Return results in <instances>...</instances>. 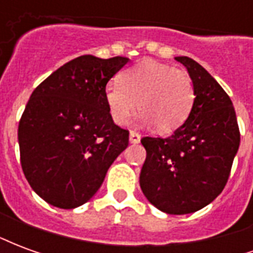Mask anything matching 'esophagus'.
<instances>
[{
	"instance_id": "esophagus-1",
	"label": "esophagus",
	"mask_w": 253,
	"mask_h": 253,
	"mask_svg": "<svg viewBox=\"0 0 253 253\" xmlns=\"http://www.w3.org/2000/svg\"><path fill=\"white\" fill-rule=\"evenodd\" d=\"M139 141H141V135H139V132L131 130V131H130V142L138 143Z\"/></svg>"
}]
</instances>
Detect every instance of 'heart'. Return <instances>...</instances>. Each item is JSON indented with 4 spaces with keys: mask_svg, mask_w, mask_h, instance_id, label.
Returning <instances> with one entry per match:
<instances>
[{
    "mask_svg": "<svg viewBox=\"0 0 253 253\" xmlns=\"http://www.w3.org/2000/svg\"><path fill=\"white\" fill-rule=\"evenodd\" d=\"M194 81L186 70L156 61H143L105 86V104L114 123L123 126L138 108L141 119L161 132L184 125L195 104Z\"/></svg>",
    "mask_w": 253,
    "mask_h": 253,
    "instance_id": "1",
    "label": "heart"
}]
</instances>
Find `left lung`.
Returning <instances> with one entry per match:
<instances>
[{
	"label": "left lung",
	"instance_id": "1",
	"mask_svg": "<svg viewBox=\"0 0 253 253\" xmlns=\"http://www.w3.org/2000/svg\"><path fill=\"white\" fill-rule=\"evenodd\" d=\"M183 63L195 86L190 118L170 137H143L146 149L139 184L143 195L167 214L198 211L228 183L240 130L228 93L205 67L188 57Z\"/></svg>",
	"mask_w": 253,
	"mask_h": 253
}]
</instances>
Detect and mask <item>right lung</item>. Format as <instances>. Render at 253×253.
Instances as JSON below:
<instances>
[{"mask_svg": "<svg viewBox=\"0 0 253 253\" xmlns=\"http://www.w3.org/2000/svg\"><path fill=\"white\" fill-rule=\"evenodd\" d=\"M128 62L81 55L39 84L19 122L20 163L32 190L61 209L88 202L116 157L128 130L116 126L105 86Z\"/></svg>", "mask_w": 253, "mask_h": 253, "instance_id": "right-lung-1", "label": "right lung"}]
</instances>
